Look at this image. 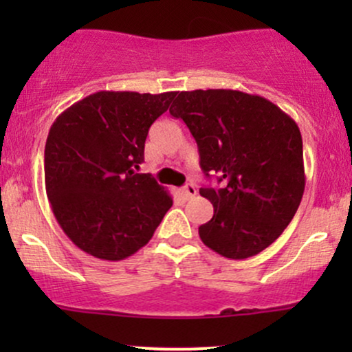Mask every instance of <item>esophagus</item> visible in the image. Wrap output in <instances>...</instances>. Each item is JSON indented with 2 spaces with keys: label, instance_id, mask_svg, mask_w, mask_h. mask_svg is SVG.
<instances>
[{
  "label": "esophagus",
  "instance_id": "esophagus-1",
  "mask_svg": "<svg viewBox=\"0 0 352 352\" xmlns=\"http://www.w3.org/2000/svg\"><path fill=\"white\" fill-rule=\"evenodd\" d=\"M180 193H182V197H184V199H192V197L197 193L195 185H193V184H187L184 188L180 190Z\"/></svg>",
  "mask_w": 352,
  "mask_h": 352
}]
</instances>
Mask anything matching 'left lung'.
Here are the masks:
<instances>
[{"label": "left lung", "instance_id": "left-lung-1", "mask_svg": "<svg viewBox=\"0 0 352 352\" xmlns=\"http://www.w3.org/2000/svg\"><path fill=\"white\" fill-rule=\"evenodd\" d=\"M197 140L205 175L223 188H200L213 217L199 227L210 250L230 260L254 256L281 235L305 192L298 124L276 104L233 89L182 91L170 107Z\"/></svg>", "mask_w": 352, "mask_h": 352}]
</instances>
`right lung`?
<instances>
[{
    "label": "right lung",
    "instance_id": "1",
    "mask_svg": "<svg viewBox=\"0 0 352 352\" xmlns=\"http://www.w3.org/2000/svg\"><path fill=\"white\" fill-rule=\"evenodd\" d=\"M177 92L99 91L59 114L44 148V182L59 227L78 248L119 261L148 243L170 193L144 162L148 129Z\"/></svg>",
    "mask_w": 352,
    "mask_h": 352
}]
</instances>
